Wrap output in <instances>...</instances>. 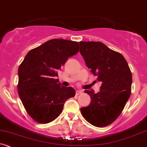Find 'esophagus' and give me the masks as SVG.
Segmentation results:
<instances>
[{
    "mask_svg": "<svg viewBox=\"0 0 147 147\" xmlns=\"http://www.w3.org/2000/svg\"><path fill=\"white\" fill-rule=\"evenodd\" d=\"M82 93V91H80V90H77L76 91V95H79V94Z\"/></svg>",
    "mask_w": 147,
    "mask_h": 147,
    "instance_id": "34e87169",
    "label": "esophagus"
}]
</instances>
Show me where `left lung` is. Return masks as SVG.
<instances>
[{"label": "left lung", "mask_w": 147, "mask_h": 147, "mask_svg": "<svg viewBox=\"0 0 147 147\" xmlns=\"http://www.w3.org/2000/svg\"><path fill=\"white\" fill-rule=\"evenodd\" d=\"M80 47L87 67L101 82L98 93L84 91L91 102L80 111L94 126H107L118 118L129 99L132 82L130 69L122 54L100 41H80Z\"/></svg>", "instance_id": "8db88e82"}]
</instances>
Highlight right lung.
I'll use <instances>...</instances> for the list:
<instances>
[{"label":"right lung","instance_id":"add662e5","mask_svg":"<svg viewBox=\"0 0 147 147\" xmlns=\"http://www.w3.org/2000/svg\"><path fill=\"white\" fill-rule=\"evenodd\" d=\"M79 51V43L49 40L32 49L18 68V90L27 113L38 123H49L59 116L65 102L75 95L71 86H61L58 70Z\"/></svg>","mask_w":147,"mask_h":147}]
</instances>
